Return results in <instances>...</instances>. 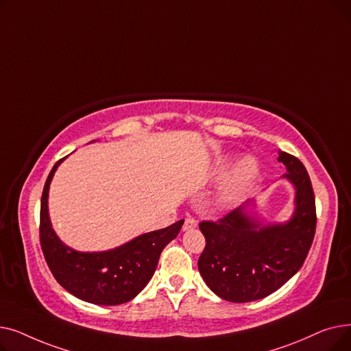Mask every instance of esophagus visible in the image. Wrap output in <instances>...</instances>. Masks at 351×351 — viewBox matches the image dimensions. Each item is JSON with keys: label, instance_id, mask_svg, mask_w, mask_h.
Segmentation results:
<instances>
[{"label": "esophagus", "instance_id": "34e87169", "mask_svg": "<svg viewBox=\"0 0 351 351\" xmlns=\"http://www.w3.org/2000/svg\"><path fill=\"white\" fill-rule=\"evenodd\" d=\"M197 226V220L193 219V217H186L185 222H183V230H191V229H195Z\"/></svg>", "mask_w": 351, "mask_h": 351}]
</instances>
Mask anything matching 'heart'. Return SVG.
Masks as SVG:
<instances>
[{
	"label": "heart",
	"mask_w": 351,
	"mask_h": 351,
	"mask_svg": "<svg viewBox=\"0 0 351 351\" xmlns=\"http://www.w3.org/2000/svg\"><path fill=\"white\" fill-rule=\"evenodd\" d=\"M223 169L225 168L219 169V173H223ZM257 172H259V168H257V163L253 158L242 159L226 179L222 192H220V199L223 202H230L241 196L252 185Z\"/></svg>",
	"instance_id": "heart-1"
}]
</instances>
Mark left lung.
Returning a JSON list of instances; mask_svg holds the SVG:
<instances>
[{"mask_svg": "<svg viewBox=\"0 0 351 351\" xmlns=\"http://www.w3.org/2000/svg\"><path fill=\"white\" fill-rule=\"evenodd\" d=\"M296 188V209L283 225L262 226L243 206L219 220L199 223L206 239L197 269L208 287L228 302L263 299L280 289L303 266L316 233V199L304 165L287 152H279Z\"/></svg>", "mask_w": 351, "mask_h": 351, "instance_id": "obj_1", "label": "left lung"}]
</instances>
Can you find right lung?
I'll return each mask as SVG.
<instances>
[{
  "instance_id": "obj_1",
  "label": "right lung",
  "mask_w": 351,
  "mask_h": 351,
  "mask_svg": "<svg viewBox=\"0 0 351 351\" xmlns=\"http://www.w3.org/2000/svg\"><path fill=\"white\" fill-rule=\"evenodd\" d=\"M64 159L53 165L41 197L40 242L47 265L57 282L84 302L117 306L132 300L152 279L163 247L178 236L183 220L141 234L114 250L84 253L65 246L48 216L49 183Z\"/></svg>"
}]
</instances>
